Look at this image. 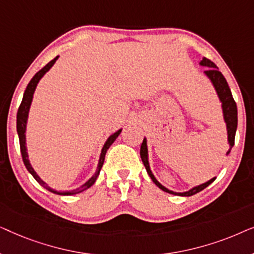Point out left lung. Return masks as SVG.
Segmentation results:
<instances>
[{
	"instance_id": "obj_1",
	"label": "left lung",
	"mask_w": 254,
	"mask_h": 254,
	"mask_svg": "<svg viewBox=\"0 0 254 254\" xmlns=\"http://www.w3.org/2000/svg\"><path fill=\"white\" fill-rule=\"evenodd\" d=\"M200 65L202 67H207L208 69L204 71V75L207 76L208 78L210 79V82L213 83L215 90H216L218 98H220V102L222 103V111H223V118L225 121V125H227V131H228V142L229 145H230V149H229L227 155L230 154L232 147L235 144V135H236V130H237V105H236V102L234 100V97H232L231 90L229 88L227 79L224 78V76L222 75V72L218 70L216 64L214 62H211L209 59L203 58L202 60L200 61ZM140 155H141V159L143 162V164L145 166V170H147L149 177H150L152 182H154L156 185H157L159 189L162 190H164L166 193L170 194H175V195H179V196H190L194 195V194L199 193L200 190H202L206 189L207 186H209L211 183L216 179V177L211 178L208 182L201 184V185L194 186L193 189H190L186 192H173V190H170L169 189H166L162 185L161 183L158 182L157 179L155 178V176L152 175L151 170H150V165H149V159H148V147H147V138L144 137L143 142L141 144V150H140Z\"/></svg>"
}]
</instances>
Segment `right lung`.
I'll return each mask as SVG.
<instances>
[{"label": "right lung", "mask_w": 254, "mask_h": 254, "mask_svg": "<svg viewBox=\"0 0 254 254\" xmlns=\"http://www.w3.org/2000/svg\"><path fill=\"white\" fill-rule=\"evenodd\" d=\"M58 58L59 57L53 59V60H52L51 62H48V64L45 65L43 69H40V70L38 71L37 74L33 76L32 79H31L29 84H27L26 90H25V92H24V96H23V100H22V103H20L18 112H17V133H18V137H19V145H20V152H22L23 162H24V164H25V166H26L27 171H29L31 175L33 176V178L36 179L37 182L39 183L41 186L45 187V189H46L47 190H50V192H52V193L58 194V195H74V194H78V193L83 192V190H88L90 186H92L93 184H95L96 179L98 178L99 172H100V170H102V166L104 164V159H105V155H106L107 149H109L111 147V144H112L113 142L117 140V137L119 136L120 133H121V130H123V129L117 130L116 133H113L109 138H107L106 142H105V144H104V147L102 149V152H100L99 161H98V165H97L96 173L91 177V178L88 180V182L84 184V185H82L81 187H78V189L72 190L59 192V190H55L53 189H51V187L48 186L47 184L44 182V180L40 179V177L37 175V172L34 171L32 166H31L30 161H29V156H27L26 135H25L26 124H27V117H29V111H30L31 103H32V99H33V93H34V91H36V88H37L38 83H39L41 77H43V76L46 74V72L50 70L52 67H53V64H55V61L58 60Z\"/></svg>", "instance_id": "right-lung-1"}]
</instances>
